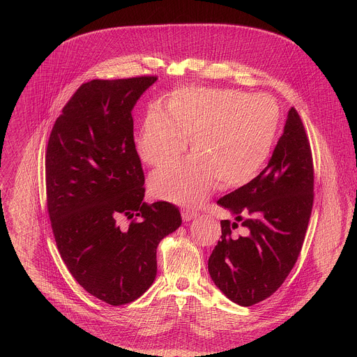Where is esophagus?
<instances>
[{"mask_svg":"<svg viewBox=\"0 0 357 357\" xmlns=\"http://www.w3.org/2000/svg\"><path fill=\"white\" fill-rule=\"evenodd\" d=\"M181 217H183V220H184V221H191V220H194V218H197V217H198V213H197V211H194V210L185 208V210H183V211H181Z\"/></svg>","mask_w":357,"mask_h":357,"instance_id":"obj_1","label":"esophagus"}]
</instances>
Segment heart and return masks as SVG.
Returning a JSON list of instances; mask_svg holds the SVG:
<instances>
[{"label":"heart","mask_w":357,"mask_h":357,"mask_svg":"<svg viewBox=\"0 0 357 357\" xmlns=\"http://www.w3.org/2000/svg\"><path fill=\"white\" fill-rule=\"evenodd\" d=\"M280 126V109L268 95L236 89L180 88L166 111H147L136 140L143 162L160 166L187 150L195 151L150 177L153 197L176 204H198L215 181L238 187L255 178L269 160Z\"/></svg>","instance_id":"b5f03b06"}]
</instances>
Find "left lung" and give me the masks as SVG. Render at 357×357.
<instances>
[{
	"label": "left lung",
	"mask_w": 357,
	"mask_h": 357,
	"mask_svg": "<svg viewBox=\"0 0 357 357\" xmlns=\"http://www.w3.org/2000/svg\"><path fill=\"white\" fill-rule=\"evenodd\" d=\"M217 204L234 217L221 221V241L208 258L214 284L232 303L255 305L272 296L301 252L313 204V163L303 121L291 107L268 166ZM241 223L247 235L235 238Z\"/></svg>",
	"instance_id": "1"
}]
</instances>
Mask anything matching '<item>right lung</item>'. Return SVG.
Segmentation results:
<instances>
[{
  "label": "right lung",
  "mask_w": 357,
  "mask_h": 357,
  "mask_svg": "<svg viewBox=\"0 0 357 357\" xmlns=\"http://www.w3.org/2000/svg\"><path fill=\"white\" fill-rule=\"evenodd\" d=\"M156 79L81 85L48 142L47 201L59 253L74 279L109 305L133 303L151 287L156 248L181 225L174 204L143 201L132 109ZM122 215L134 218L128 229L117 225Z\"/></svg>",
  "instance_id": "add662e5"
}]
</instances>
